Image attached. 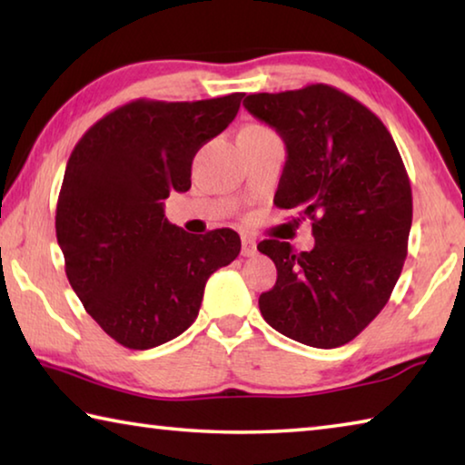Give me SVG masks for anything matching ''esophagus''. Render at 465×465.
Listing matches in <instances>:
<instances>
[{"mask_svg": "<svg viewBox=\"0 0 465 465\" xmlns=\"http://www.w3.org/2000/svg\"><path fill=\"white\" fill-rule=\"evenodd\" d=\"M254 254H256V242L252 240V238H248V235H243V238H242V256L250 258V256H254Z\"/></svg>", "mask_w": 465, "mask_h": 465, "instance_id": "obj_1", "label": "esophagus"}]
</instances>
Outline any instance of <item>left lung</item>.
Masks as SVG:
<instances>
[{"label": "left lung", "mask_w": 465, "mask_h": 465, "mask_svg": "<svg viewBox=\"0 0 465 465\" xmlns=\"http://www.w3.org/2000/svg\"><path fill=\"white\" fill-rule=\"evenodd\" d=\"M243 106L287 149L274 204L302 209L316 240L310 252L258 243L277 266L261 313L287 338L336 349L383 310L402 272L412 225L402 157L371 110L332 85L250 94Z\"/></svg>", "instance_id": "left-lung-1"}]
</instances>
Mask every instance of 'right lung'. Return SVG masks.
I'll list each match as a JSON object with an SVG mask.
<instances>
[{
    "label": "right lung",
    "mask_w": 465,
    "mask_h": 465,
    "mask_svg": "<svg viewBox=\"0 0 465 465\" xmlns=\"http://www.w3.org/2000/svg\"><path fill=\"white\" fill-rule=\"evenodd\" d=\"M242 98L129 102L69 155L54 217L69 285L127 349L183 334L199 316L207 279L240 254V235L227 227L193 235L172 225L163 199L191 188L196 152L227 129Z\"/></svg>",
    "instance_id": "right-lung-1"
}]
</instances>
